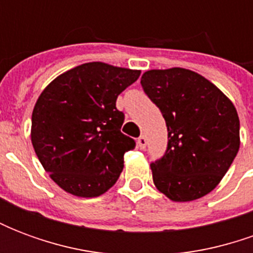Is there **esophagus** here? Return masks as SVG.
<instances>
[{
	"label": "esophagus",
	"mask_w": 253,
	"mask_h": 253,
	"mask_svg": "<svg viewBox=\"0 0 253 253\" xmlns=\"http://www.w3.org/2000/svg\"><path fill=\"white\" fill-rule=\"evenodd\" d=\"M137 143H138V148L145 149L146 148V143H148V141H146V138L143 137V135H141V137L138 138Z\"/></svg>",
	"instance_id": "34e87169"
}]
</instances>
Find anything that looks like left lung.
<instances>
[{
	"label": "left lung",
	"mask_w": 253,
	"mask_h": 253,
	"mask_svg": "<svg viewBox=\"0 0 253 253\" xmlns=\"http://www.w3.org/2000/svg\"><path fill=\"white\" fill-rule=\"evenodd\" d=\"M143 92L164 116L168 146L150 164L154 186L173 202L211 192L240 148V121L233 103L209 80L188 69L148 70Z\"/></svg>",
	"instance_id": "1"
}]
</instances>
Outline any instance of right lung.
<instances>
[{
  "instance_id": "1",
  "label": "right lung",
  "mask_w": 253,
  "mask_h": 253,
  "mask_svg": "<svg viewBox=\"0 0 253 253\" xmlns=\"http://www.w3.org/2000/svg\"><path fill=\"white\" fill-rule=\"evenodd\" d=\"M139 74L89 62L58 76L42 92L32 112L31 141L62 190L93 198L119 179L123 156L135 141L122 134L125 114L116 108V99Z\"/></svg>"
}]
</instances>
